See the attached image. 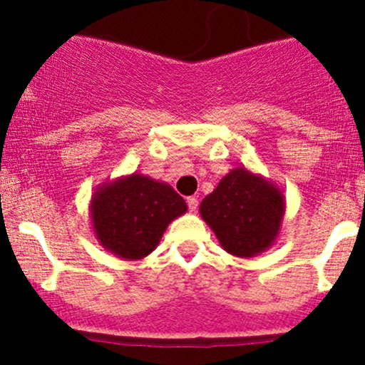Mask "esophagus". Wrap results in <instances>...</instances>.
Listing matches in <instances>:
<instances>
[{"label": "esophagus", "instance_id": "obj_1", "mask_svg": "<svg viewBox=\"0 0 365 365\" xmlns=\"http://www.w3.org/2000/svg\"><path fill=\"white\" fill-rule=\"evenodd\" d=\"M187 204L190 211H195L197 206H199V199L197 197H187Z\"/></svg>", "mask_w": 365, "mask_h": 365}]
</instances>
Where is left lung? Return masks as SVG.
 I'll return each instance as SVG.
<instances>
[{
	"instance_id": "obj_1",
	"label": "left lung",
	"mask_w": 365,
	"mask_h": 365,
	"mask_svg": "<svg viewBox=\"0 0 365 365\" xmlns=\"http://www.w3.org/2000/svg\"><path fill=\"white\" fill-rule=\"evenodd\" d=\"M284 209L282 188L240 166L204 197L199 212L226 252L249 259L273 247L282 232Z\"/></svg>"
}]
</instances>
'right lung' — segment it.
Returning a JSON list of instances; mask_svg holds the SVG:
<instances>
[{"label":"right lung","instance_id":"obj_1","mask_svg":"<svg viewBox=\"0 0 365 365\" xmlns=\"http://www.w3.org/2000/svg\"><path fill=\"white\" fill-rule=\"evenodd\" d=\"M91 225L99 245L125 261H139L161 242L187 202L165 182L132 173L104 182L91 197Z\"/></svg>","mask_w":365,"mask_h":365}]
</instances>
